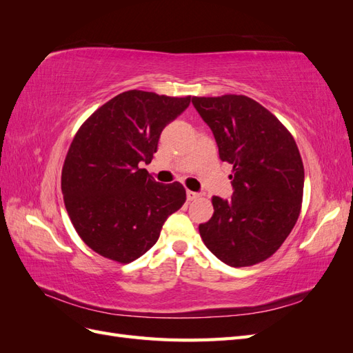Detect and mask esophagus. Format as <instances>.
Segmentation results:
<instances>
[{
	"label": "esophagus",
	"mask_w": 353,
	"mask_h": 353,
	"mask_svg": "<svg viewBox=\"0 0 353 353\" xmlns=\"http://www.w3.org/2000/svg\"><path fill=\"white\" fill-rule=\"evenodd\" d=\"M201 194L200 193H196V191H191V190H187V199L188 200H196L199 199Z\"/></svg>",
	"instance_id": "esophagus-1"
}]
</instances>
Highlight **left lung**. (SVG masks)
Listing matches in <instances>:
<instances>
[{
  "mask_svg": "<svg viewBox=\"0 0 353 353\" xmlns=\"http://www.w3.org/2000/svg\"><path fill=\"white\" fill-rule=\"evenodd\" d=\"M232 165V197H212L215 212L199 231L206 248L230 266L272 256L292 232L303 197L305 170L294 138L263 105L245 95L193 97Z\"/></svg>",
  "mask_w": 353,
  "mask_h": 353,
  "instance_id": "1",
  "label": "left lung"
}]
</instances>
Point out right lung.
I'll return each instance as SVG.
<instances>
[{
  "label": "right lung",
  "mask_w": 353,
  "mask_h": 353,
  "mask_svg": "<svg viewBox=\"0 0 353 353\" xmlns=\"http://www.w3.org/2000/svg\"><path fill=\"white\" fill-rule=\"evenodd\" d=\"M191 97L131 90L95 110L74 135L61 191L74 230L104 258L130 263L152 249L169 215L185 201L179 183L160 184L152 162L163 128Z\"/></svg>",
  "instance_id": "right-lung-1"
}]
</instances>
